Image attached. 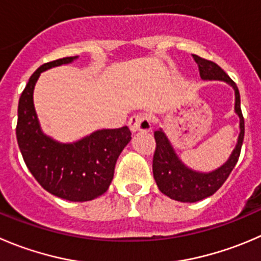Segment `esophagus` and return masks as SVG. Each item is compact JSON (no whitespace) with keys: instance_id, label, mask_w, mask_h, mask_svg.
Returning <instances> with one entry per match:
<instances>
[{"instance_id":"34e87169","label":"esophagus","mask_w":261,"mask_h":261,"mask_svg":"<svg viewBox=\"0 0 261 261\" xmlns=\"http://www.w3.org/2000/svg\"><path fill=\"white\" fill-rule=\"evenodd\" d=\"M128 125L133 133L148 132V130H151V119L146 114H138V115H133L129 119Z\"/></svg>"}]
</instances>
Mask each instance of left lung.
Listing matches in <instances>:
<instances>
[{
  "label": "left lung",
  "instance_id": "1",
  "mask_svg": "<svg viewBox=\"0 0 261 261\" xmlns=\"http://www.w3.org/2000/svg\"><path fill=\"white\" fill-rule=\"evenodd\" d=\"M193 59L197 63L202 81L224 82L232 87L234 92V113L240 119V133L237 143L227 161L210 172H200L186 165L178 156L174 146L163 128H159L153 133L156 141V150L152 161L153 179L164 195L180 202H196L203 200L214 195L222 187L237 164L245 136V120L241 111L238 87L219 65L213 61L205 60L197 55H193Z\"/></svg>",
  "mask_w": 261,
  "mask_h": 261
}]
</instances>
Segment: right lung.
<instances>
[{
	"label": "right lung",
	"instance_id": "right-lung-1",
	"mask_svg": "<svg viewBox=\"0 0 261 261\" xmlns=\"http://www.w3.org/2000/svg\"><path fill=\"white\" fill-rule=\"evenodd\" d=\"M78 56L39 66L17 106L16 138L24 161L37 182L51 195L68 201L93 200L108 191L119 155L132 140L128 126L97 129L74 142L56 141L42 130L34 108V87L43 71L74 63Z\"/></svg>",
	"mask_w": 261,
	"mask_h": 261
}]
</instances>
